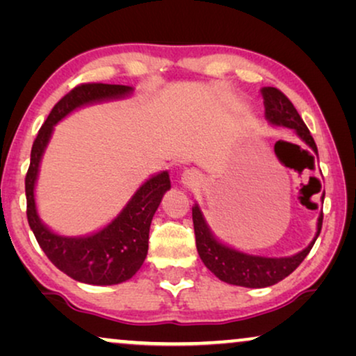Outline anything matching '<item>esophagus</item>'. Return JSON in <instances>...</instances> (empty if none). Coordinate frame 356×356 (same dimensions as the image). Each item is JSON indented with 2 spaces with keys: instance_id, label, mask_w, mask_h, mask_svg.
I'll list each match as a JSON object with an SVG mask.
<instances>
[{
  "instance_id": "34e87169",
  "label": "esophagus",
  "mask_w": 356,
  "mask_h": 356,
  "mask_svg": "<svg viewBox=\"0 0 356 356\" xmlns=\"http://www.w3.org/2000/svg\"><path fill=\"white\" fill-rule=\"evenodd\" d=\"M201 173L197 172V170H184V172L181 173V183L184 184L186 188H194L197 186L199 183H201Z\"/></svg>"
}]
</instances>
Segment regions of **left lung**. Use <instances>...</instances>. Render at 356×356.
I'll return each mask as SVG.
<instances>
[{
  "instance_id": "obj_1",
  "label": "left lung",
  "mask_w": 356,
  "mask_h": 356,
  "mask_svg": "<svg viewBox=\"0 0 356 356\" xmlns=\"http://www.w3.org/2000/svg\"><path fill=\"white\" fill-rule=\"evenodd\" d=\"M261 92L262 97H264L266 118L272 124L293 129L318 154V147H316L313 136H311L309 129L306 128L305 121L301 120L293 104L289 100V97L284 92L275 89V87H264ZM323 212H321L318 220V233H316L314 240L309 243L306 250L290 257H262L246 254V252H240L233 250V248L222 245L209 230L199 207H193L196 248L204 264L222 282H227V284L232 285L248 286V289H264V286H270L277 284V282L284 280L285 277H289L305 261V257L309 254L311 248H313L316 238L319 236L321 228H323Z\"/></svg>"
}]
</instances>
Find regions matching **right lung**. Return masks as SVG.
Returning <instances> with one entry per match:
<instances>
[{"label":"right lung","mask_w":356,"mask_h":356,"mask_svg":"<svg viewBox=\"0 0 356 356\" xmlns=\"http://www.w3.org/2000/svg\"><path fill=\"white\" fill-rule=\"evenodd\" d=\"M133 90L128 86L81 84L63 97L42 124L31 152V165L26 175L27 220L38 245L48 259L61 272L77 282L90 285H115L129 280L140 269L149 250L150 222L163 194L170 189L168 172L147 179L140 186L120 216L100 232L90 236H60L43 225L37 216L33 188L38 165L50 140L53 126L72 110L94 102L118 99Z\"/></svg>","instance_id":"obj_1"}]
</instances>
